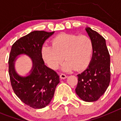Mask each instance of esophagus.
<instances>
[{"label":"esophagus","instance_id":"1","mask_svg":"<svg viewBox=\"0 0 121 121\" xmlns=\"http://www.w3.org/2000/svg\"><path fill=\"white\" fill-rule=\"evenodd\" d=\"M67 75H65V74H60V79H65V78H67Z\"/></svg>","mask_w":121,"mask_h":121}]
</instances>
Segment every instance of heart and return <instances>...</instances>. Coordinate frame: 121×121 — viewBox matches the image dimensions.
<instances>
[{
  "instance_id": "obj_1",
  "label": "heart",
  "mask_w": 121,
  "mask_h": 121,
  "mask_svg": "<svg viewBox=\"0 0 121 121\" xmlns=\"http://www.w3.org/2000/svg\"><path fill=\"white\" fill-rule=\"evenodd\" d=\"M93 52V42L90 37L71 34L58 35L52 40V45H44L42 50L45 61L52 69L58 68L64 57L66 61L62 68L65 71L85 69L90 63Z\"/></svg>"
}]
</instances>
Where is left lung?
Wrapping results in <instances>:
<instances>
[{
	"mask_svg": "<svg viewBox=\"0 0 121 121\" xmlns=\"http://www.w3.org/2000/svg\"><path fill=\"white\" fill-rule=\"evenodd\" d=\"M92 39L94 52L86 70L78 74V82L75 91L85 102L98 100L105 92L110 82V57L105 39L90 27L85 28Z\"/></svg>",
	"mask_w": 121,
	"mask_h": 121,
	"instance_id": "left-lung-1",
	"label": "left lung"
}]
</instances>
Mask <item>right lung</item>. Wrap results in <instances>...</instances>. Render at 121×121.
I'll return each instance as SVG.
<instances>
[{"label": "right lung", "instance_id": "right-lung-1", "mask_svg": "<svg viewBox=\"0 0 121 121\" xmlns=\"http://www.w3.org/2000/svg\"><path fill=\"white\" fill-rule=\"evenodd\" d=\"M53 32L34 31L18 39L9 54L8 65L11 84L14 92L22 102L36 109L45 107L54 96L59 76L45 65L42 55V45ZM28 55L32 60V68L25 77L19 75L15 62L19 55Z\"/></svg>", "mask_w": 121, "mask_h": 121}]
</instances>
